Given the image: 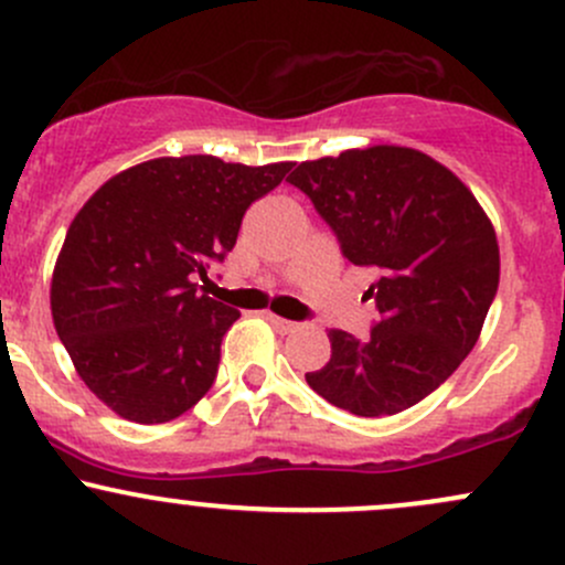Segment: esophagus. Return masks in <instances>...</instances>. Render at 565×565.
Segmentation results:
<instances>
[{"label": "esophagus", "mask_w": 565, "mask_h": 565, "mask_svg": "<svg viewBox=\"0 0 565 565\" xmlns=\"http://www.w3.org/2000/svg\"><path fill=\"white\" fill-rule=\"evenodd\" d=\"M266 320H269L271 326H275L280 333H294L299 329V323H294V320H285V318H277V315H266Z\"/></svg>", "instance_id": "obj_1"}]
</instances>
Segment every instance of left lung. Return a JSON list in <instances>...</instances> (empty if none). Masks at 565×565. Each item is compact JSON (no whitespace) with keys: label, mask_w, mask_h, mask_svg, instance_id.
I'll return each mask as SVG.
<instances>
[{"label":"left lung","mask_w":565,"mask_h":565,"mask_svg":"<svg viewBox=\"0 0 565 565\" xmlns=\"http://www.w3.org/2000/svg\"><path fill=\"white\" fill-rule=\"evenodd\" d=\"M288 183L350 264L377 271L369 337L331 329V361L307 385L358 417L409 409L471 353L493 305L501 264L488 215L450 169L396 145L305 161Z\"/></svg>","instance_id":"8db88e82"}]
</instances>
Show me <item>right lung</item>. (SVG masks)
I'll return each instance as SVG.
<instances>
[{
  "label": "right lung",
  "mask_w": 565,
  "mask_h": 565,
  "mask_svg": "<svg viewBox=\"0 0 565 565\" xmlns=\"http://www.w3.org/2000/svg\"><path fill=\"white\" fill-rule=\"evenodd\" d=\"M290 167L153 159L115 174L77 212L53 269L51 312L81 380L115 415L167 423L210 391L239 312L199 294V280Z\"/></svg>",
  "instance_id": "obj_1"
}]
</instances>
